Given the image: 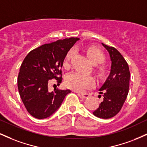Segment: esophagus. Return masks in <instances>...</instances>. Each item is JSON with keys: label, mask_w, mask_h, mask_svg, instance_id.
<instances>
[{"label": "esophagus", "mask_w": 147, "mask_h": 147, "mask_svg": "<svg viewBox=\"0 0 147 147\" xmlns=\"http://www.w3.org/2000/svg\"><path fill=\"white\" fill-rule=\"evenodd\" d=\"M78 95H80L82 98H87V97H88L89 95H90L88 93H79V92H78Z\"/></svg>", "instance_id": "esophagus-1"}]
</instances>
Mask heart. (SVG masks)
I'll return each mask as SVG.
<instances>
[{"label": "heart", "instance_id": "obj_1", "mask_svg": "<svg viewBox=\"0 0 147 147\" xmlns=\"http://www.w3.org/2000/svg\"><path fill=\"white\" fill-rule=\"evenodd\" d=\"M86 54L89 59L94 65H98L103 63L105 60V55L101 50L97 47H90L86 50ZM75 55V50L71 49L68 52L65 57L63 65L68 67L72 58ZM99 73H102V69H99ZM67 87L72 90L82 92L89 88L92 87L95 84V80L90 76L84 75L78 72H73L68 75L65 79Z\"/></svg>", "mask_w": 147, "mask_h": 147}]
</instances>
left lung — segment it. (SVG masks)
Returning a JSON list of instances; mask_svg holds the SVG:
<instances>
[{
	"mask_svg": "<svg viewBox=\"0 0 147 147\" xmlns=\"http://www.w3.org/2000/svg\"><path fill=\"white\" fill-rule=\"evenodd\" d=\"M102 44L109 52L111 66L109 75L99 89V94H102L104 99L94 111L93 115L102 119H109L120 111L127 97L130 71L127 62L117 50L104 43Z\"/></svg>",
	"mask_w": 147,
	"mask_h": 147,
	"instance_id": "8db88e82",
	"label": "left lung"
}]
</instances>
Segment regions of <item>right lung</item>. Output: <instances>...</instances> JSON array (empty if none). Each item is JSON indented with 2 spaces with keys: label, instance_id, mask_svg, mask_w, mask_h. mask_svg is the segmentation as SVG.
I'll return each instance as SVG.
<instances>
[{
  "label": "right lung",
  "instance_id": "obj_1",
  "mask_svg": "<svg viewBox=\"0 0 147 147\" xmlns=\"http://www.w3.org/2000/svg\"><path fill=\"white\" fill-rule=\"evenodd\" d=\"M71 37L47 43L32 50L22 63L18 76V88L28 113L37 119H45L59 109L70 90H48L50 79L61 83V68L70 49L79 41Z\"/></svg>",
  "mask_w": 147,
  "mask_h": 147
}]
</instances>
